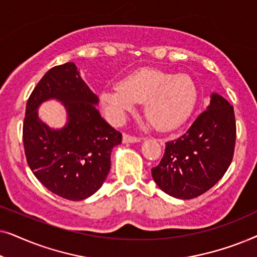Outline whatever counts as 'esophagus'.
Segmentation results:
<instances>
[{"label":"esophagus","mask_w":257,"mask_h":257,"mask_svg":"<svg viewBox=\"0 0 257 257\" xmlns=\"http://www.w3.org/2000/svg\"><path fill=\"white\" fill-rule=\"evenodd\" d=\"M140 140H142L140 137H136L131 135H124V137H122V143H138Z\"/></svg>","instance_id":"1"}]
</instances>
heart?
I'll use <instances>...</instances> for the list:
<instances>
[{
  "label": "heart",
  "instance_id": "b5f03b06",
  "mask_svg": "<svg viewBox=\"0 0 257 257\" xmlns=\"http://www.w3.org/2000/svg\"><path fill=\"white\" fill-rule=\"evenodd\" d=\"M196 86L191 77L156 68L136 71L100 94L105 113L119 121L136 103H144L151 124L160 131H172L187 120L196 104Z\"/></svg>",
  "mask_w": 257,
  "mask_h": 257
}]
</instances>
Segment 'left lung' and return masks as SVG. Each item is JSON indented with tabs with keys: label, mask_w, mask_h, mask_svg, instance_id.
<instances>
[{
	"label": "left lung",
	"mask_w": 257,
	"mask_h": 257,
	"mask_svg": "<svg viewBox=\"0 0 257 257\" xmlns=\"http://www.w3.org/2000/svg\"><path fill=\"white\" fill-rule=\"evenodd\" d=\"M236 139L234 107L213 93L210 105L187 132L166 143L163 159L152 168L161 191L178 199H194L213 187L233 160Z\"/></svg>",
	"instance_id": "obj_1"
}]
</instances>
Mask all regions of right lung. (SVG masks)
<instances>
[{
    "instance_id": "obj_1",
    "label": "right lung",
    "mask_w": 257,
    "mask_h": 257,
    "mask_svg": "<svg viewBox=\"0 0 257 257\" xmlns=\"http://www.w3.org/2000/svg\"><path fill=\"white\" fill-rule=\"evenodd\" d=\"M51 97L62 101L68 112L62 130H51L38 118L37 107ZM97 103L72 62L49 70L27 101L23 145L28 165L49 191L72 201L101 187L111 167V151L121 143V133L101 117Z\"/></svg>"
}]
</instances>
